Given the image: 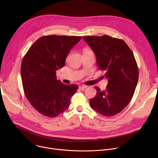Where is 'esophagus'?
Masks as SVG:
<instances>
[{
	"label": "esophagus",
	"instance_id": "1",
	"mask_svg": "<svg viewBox=\"0 0 158 158\" xmlns=\"http://www.w3.org/2000/svg\"><path fill=\"white\" fill-rule=\"evenodd\" d=\"M87 85H81V86L79 87V88L80 89H82V90H83V89H85V88H87Z\"/></svg>",
	"mask_w": 158,
	"mask_h": 158
}]
</instances>
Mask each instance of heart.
Returning a JSON list of instances; mask_svg holds the SVG:
<instances>
[{
    "label": "heart",
    "instance_id": "heart-1",
    "mask_svg": "<svg viewBox=\"0 0 158 158\" xmlns=\"http://www.w3.org/2000/svg\"><path fill=\"white\" fill-rule=\"evenodd\" d=\"M84 54H93V52L91 50L88 49H85L84 50Z\"/></svg>",
    "mask_w": 158,
    "mask_h": 158
}]
</instances>
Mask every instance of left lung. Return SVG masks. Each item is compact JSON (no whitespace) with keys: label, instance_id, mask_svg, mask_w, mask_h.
Returning <instances> with one entry per match:
<instances>
[{"label":"left lung","instance_id":"obj_1","mask_svg":"<svg viewBox=\"0 0 158 158\" xmlns=\"http://www.w3.org/2000/svg\"><path fill=\"white\" fill-rule=\"evenodd\" d=\"M83 39L94 52L99 69L105 71L108 80L104 91L94 87L97 94L90 99V105L103 116L116 115L130 102L138 83L139 70L134 54L122 39L106 35Z\"/></svg>","mask_w":158,"mask_h":158}]
</instances>
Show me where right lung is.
<instances>
[{"instance_id":"right-lung-1","label":"right lung","mask_w":158,"mask_h":158,"mask_svg":"<svg viewBox=\"0 0 158 158\" xmlns=\"http://www.w3.org/2000/svg\"><path fill=\"white\" fill-rule=\"evenodd\" d=\"M81 36L50 35L37 39L22 61L20 73L26 98L41 114L54 118L69 107L76 84L57 80L56 71L65 65L71 49Z\"/></svg>"}]
</instances>
